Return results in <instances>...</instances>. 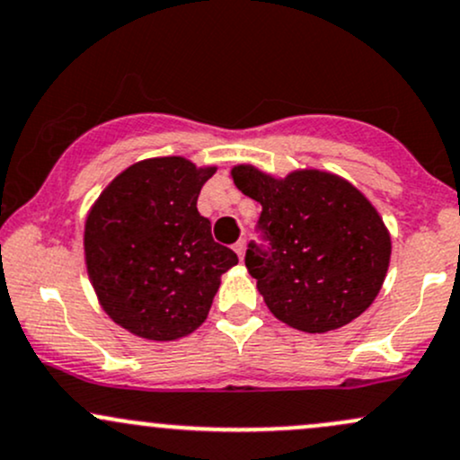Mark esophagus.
Returning a JSON list of instances; mask_svg holds the SVG:
<instances>
[{
	"label": "esophagus",
	"instance_id": "esophagus-1",
	"mask_svg": "<svg viewBox=\"0 0 460 460\" xmlns=\"http://www.w3.org/2000/svg\"><path fill=\"white\" fill-rule=\"evenodd\" d=\"M234 251L237 252V257L240 260H244V252H246V240H237L234 244Z\"/></svg>",
	"mask_w": 460,
	"mask_h": 460
}]
</instances>
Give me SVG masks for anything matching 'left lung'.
Listing matches in <instances>:
<instances>
[{
  "mask_svg": "<svg viewBox=\"0 0 460 460\" xmlns=\"http://www.w3.org/2000/svg\"><path fill=\"white\" fill-rule=\"evenodd\" d=\"M231 177L261 203L260 226L270 248L248 246L246 268L274 318L329 332L374 303L387 277L392 235L361 190L318 168L274 177L237 164Z\"/></svg>",
  "mask_w": 460,
  "mask_h": 460,
  "instance_id": "left-lung-1",
  "label": "left lung"
}]
</instances>
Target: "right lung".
I'll list each match as a JSON object with an SVG mask.
<instances>
[{
    "label": "right lung",
    "mask_w": 460,
    "mask_h": 460,
    "mask_svg": "<svg viewBox=\"0 0 460 460\" xmlns=\"http://www.w3.org/2000/svg\"><path fill=\"white\" fill-rule=\"evenodd\" d=\"M216 166L149 157L119 172L84 225V257L105 314L131 335L172 341L208 318L220 277L237 263L197 209Z\"/></svg>",
    "instance_id": "1"
}]
</instances>
